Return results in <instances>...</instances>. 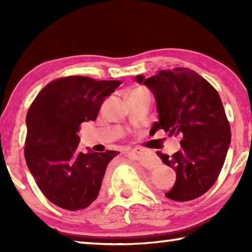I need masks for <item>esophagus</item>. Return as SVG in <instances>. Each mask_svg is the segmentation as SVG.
<instances>
[{
  "label": "esophagus",
  "mask_w": 252,
  "mask_h": 252,
  "mask_svg": "<svg viewBox=\"0 0 252 252\" xmlns=\"http://www.w3.org/2000/svg\"><path fill=\"white\" fill-rule=\"evenodd\" d=\"M130 153L131 155H135V156H143L144 153H146V151L141 148H136V149H133V150H131Z\"/></svg>",
  "instance_id": "1"
}]
</instances>
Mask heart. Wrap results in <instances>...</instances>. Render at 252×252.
I'll list each match as a JSON object with an SVG mask.
<instances>
[{"label":"heart","instance_id":"obj_1","mask_svg":"<svg viewBox=\"0 0 252 252\" xmlns=\"http://www.w3.org/2000/svg\"><path fill=\"white\" fill-rule=\"evenodd\" d=\"M136 90H144V89H136Z\"/></svg>","mask_w":252,"mask_h":252}]
</instances>
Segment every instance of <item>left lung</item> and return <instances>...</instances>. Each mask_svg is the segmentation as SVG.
<instances>
[{"mask_svg": "<svg viewBox=\"0 0 252 252\" xmlns=\"http://www.w3.org/2000/svg\"><path fill=\"white\" fill-rule=\"evenodd\" d=\"M135 79L156 97L159 121L152 126L153 133L162 129L181 139V149L174 155L157 152L177 173L176 183L165 195L180 202L201 197L218 179L231 141L218 91L187 67L161 70L148 79L136 75Z\"/></svg>", "mask_w": 252, "mask_h": 252, "instance_id": "obj_1", "label": "left lung"}]
</instances>
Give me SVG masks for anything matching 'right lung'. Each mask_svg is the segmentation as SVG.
Masks as SVG:
<instances>
[{"instance_id": "obj_1", "label": "right lung", "mask_w": 252, "mask_h": 252, "mask_svg": "<svg viewBox=\"0 0 252 252\" xmlns=\"http://www.w3.org/2000/svg\"><path fill=\"white\" fill-rule=\"evenodd\" d=\"M121 81L71 75L51 81L27 114L24 157L46 198L62 209L81 210L99 195L106 167L118 151L82 153L78 132L94 121L102 102Z\"/></svg>"}]
</instances>
